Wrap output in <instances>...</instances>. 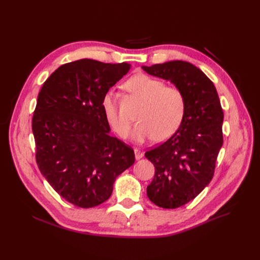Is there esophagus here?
<instances>
[{
	"instance_id": "1",
	"label": "esophagus",
	"mask_w": 260,
	"mask_h": 260,
	"mask_svg": "<svg viewBox=\"0 0 260 260\" xmlns=\"http://www.w3.org/2000/svg\"><path fill=\"white\" fill-rule=\"evenodd\" d=\"M143 155H144V153L140 149H138V148H135V157H136L137 160L141 159L143 157Z\"/></svg>"
}]
</instances>
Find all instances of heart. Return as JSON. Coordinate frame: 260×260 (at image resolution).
Segmentation results:
<instances>
[{
	"label": "heart",
	"instance_id": "1",
	"mask_svg": "<svg viewBox=\"0 0 260 260\" xmlns=\"http://www.w3.org/2000/svg\"><path fill=\"white\" fill-rule=\"evenodd\" d=\"M124 88L142 106L137 114L139 123L133 131L132 138L136 142L152 139L164 141L173 136L180 126L184 116V98L182 92L172 86L145 74H137L124 83ZM102 108L110 125L125 138L129 132V123L118 114L116 96L113 90H107L102 99Z\"/></svg>",
	"mask_w": 260,
	"mask_h": 260
}]
</instances>
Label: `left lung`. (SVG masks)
Segmentation results:
<instances>
[{
    "mask_svg": "<svg viewBox=\"0 0 260 260\" xmlns=\"http://www.w3.org/2000/svg\"><path fill=\"white\" fill-rule=\"evenodd\" d=\"M142 69L171 81L184 98V116L177 132L145 153L155 167L147 197L160 208L176 209L197 198L213 178L223 144V111L213 82L190 62L173 60Z\"/></svg>",
    "mask_w": 260,
    "mask_h": 260,
    "instance_id": "1",
    "label": "left lung"
}]
</instances>
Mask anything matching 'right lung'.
I'll return each mask as SVG.
<instances>
[{"label": "right lung", "mask_w": 260, "mask_h": 260, "mask_svg": "<svg viewBox=\"0 0 260 260\" xmlns=\"http://www.w3.org/2000/svg\"><path fill=\"white\" fill-rule=\"evenodd\" d=\"M131 64L79 59L44 82L31 120L36 161L52 188L80 208L106 202L116 178L135 162L132 148L110 136L102 108L107 90Z\"/></svg>", "instance_id": "obj_1"}]
</instances>
